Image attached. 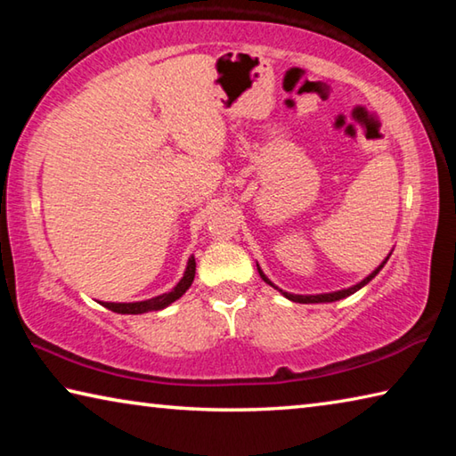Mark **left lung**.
<instances>
[{"label": "left lung", "instance_id": "obj_1", "mask_svg": "<svg viewBox=\"0 0 456 456\" xmlns=\"http://www.w3.org/2000/svg\"><path fill=\"white\" fill-rule=\"evenodd\" d=\"M388 259H390V253H388V257H386V259L382 261V264L374 269L372 273L366 275L364 280L358 281L356 285H352V288H344V289H338V291H328V293H314V296H299V293H289V291H283V289L277 288V285H275L272 280H269V277H267L264 272H261V267H259V265H257V272H259V275H261V280H264L265 283L272 285L273 289L280 291L283 297H288L289 302H297V304H330V302H338V299H344V297H348V296H352V293H356L358 289L364 288L366 283L372 281L374 277H376L378 273H380V269L386 265V261H388Z\"/></svg>", "mask_w": 456, "mask_h": 456}]
</instances>
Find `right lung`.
<instances>
[{
	"label": "right lung",
	"mask_w": 456,
	"mask_h": 456,
	"mask_svg": "<svg viewBox=\"0 0 456 456\" xmlns=\"http://www.w3.org/2000/svg\"><path fill=\"white\" fill-rule=\"evenodd\" d=\"M195 257H189L187 261V269H184V273L181 277V281L175 285L171 291L167 293H160V296H154L151 299H142V302H128V304H117V302H100L108 310L117 312V314H146V312H159V310H165V307L171 305L173 302H176L184 291L191 288L192 280H195Z\"/></svg>",
	"instance_id": "add662e5"
}]
</instances>
